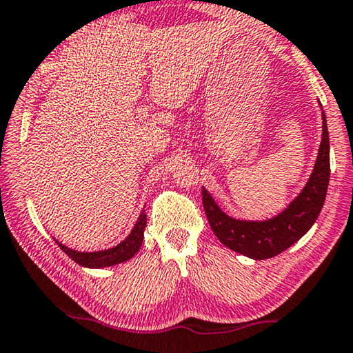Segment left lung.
<instances>
[{
    "mask_svg": "<svg viewBox=\"0 0 353 353\" xmlns=\"http://www.w3.org/2000/svg\"><path fill=\"white\" fill-rule=\"evenodd\" d=\"M323 115V134L319 157L306 187L282 214L266 222H245L228 217L203 188V206L208 222L220 243L228 249L255 260L276 256L304 236L323 208L330 182V138Z\"/></svg>",
    "mask_w": 353,
    "mask_h": 353,
    "instance_id": "8db88e82",
    "label": "left lung"
}]
</instances>
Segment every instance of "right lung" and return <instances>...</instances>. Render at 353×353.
<instances>
[{"mask_svg":"<svg viewBox=\"0 0 353 353\" xmlns=\"http://www.w3.org/2000/svg\"><path fill=\"white\" fill-rule=\"evenodd\" d=\"M147 223V214L141 212L138 222H136L133 231H131L128 238H126L123 243L119 245L112 247V249L101 250V252H76L72 249H68L66 245L59 244L60 249L65 252V254L70 256V259L74 260L77 265L85 266V268H104V266H114L119 265V263L128 261L136 255V252L139 250L141 244H143L144 239V230Z\"/></svg>","mask_w":353,"mask_h":353,"instance_id":"1","label":"right lung"}]
</instances>
